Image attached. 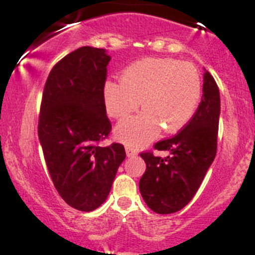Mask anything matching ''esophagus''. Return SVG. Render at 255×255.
Returning <instances> with one entry per match:
<instances>
[{
    "label": "esophagus",
    "mask_w": 255,
    "mask_h": 255,
    "mask_svg": "<svg viewBox=\"0 0 255 255\" xmlns=\"http://www.w3.org/2000/svg\"><path fill=\"white\" fill-rule=\"evenodd\" d=\"M125 151H127V154L128 157L130 156H135V154H137V150H135V148H133V147H131V146H128L125 147Z\"/></svg>",
    "instance_id": "34e87169"
}]
</instances>
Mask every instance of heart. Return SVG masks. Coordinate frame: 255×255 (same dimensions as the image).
Returning <instances> with one entry per match:
<instances>
[{
	"instance_id": "obj_1",
	"label": "heart",
	"mask_w": 255,
	"mask_h": 255,
	"mask_svg": "<svg viewBox=\"0 0 255 255\" xmlns=\"http://www.w3.org/2000/svg\"><path fill=\"white\" fill-rule=\"evenodd\" d=\"M203 88L199 72L191 63L172 58H144L132 63L122 81H108L104 103L114 118L127 117L139 107V115L121 122L116 134L128 146L150 143L164 128L176 133L192 121Z\"/></svg>"
}]
</instances>
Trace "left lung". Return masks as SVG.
Returning <instances> with one entry per match:
<instances>
[{"instance_id": "obj_1", "label": "left lung", "mask_w": 255, "mask_h": 255, "mask_svg": "<svg viewBox=\"0 0 255 255\" xmlns=\"http://www.w3.org/2000/svg\"><path fill=\"white\" fill-rule=\"evenodd\" d=\"M219 115V88L206 71L203 97L192 121L177 134L153 145L158 151H170V156L156 157L152 151L140 153L146 170L139 180V191L153 212H177L196 194L216 158Z\"/></svg>"}]
</instances>
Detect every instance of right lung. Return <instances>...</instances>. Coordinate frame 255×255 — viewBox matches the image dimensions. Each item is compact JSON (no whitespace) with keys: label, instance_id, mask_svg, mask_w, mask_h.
<instances>
[{"label":"right lung","instance_id":"right-lung-1","mask_svg":"<svg viewBox=\"0 0 255 255\" xmlns=\"http://www.w3.org/2000/svg\"><path fill=\"white\" fill-rule=\"evenodd\" d=\"M110 59L104 49H76L54 65L42 95L38 138L49 174L62 199L83 212L104 203L127 156L123 144L99 146L111 131L104 103Z\"/></svg>","mask_w":255,"mask_h":255}]
</instances>
